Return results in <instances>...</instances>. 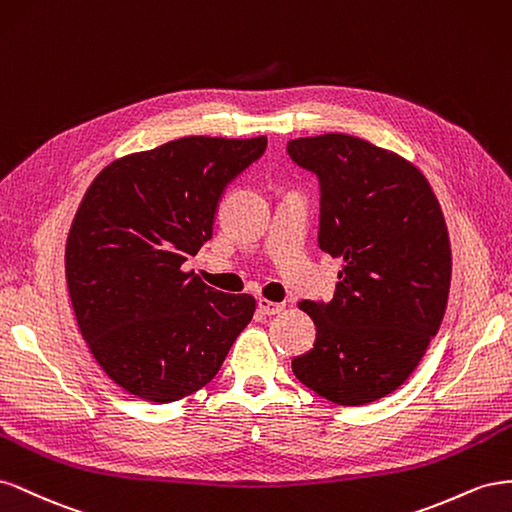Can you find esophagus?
Listing matches in <instances>:
<instances>
[{
    "label": "esophagus",
    "instance_id": "esophagus-1",
    "mask_svg": "<svg viewBox=\"0 0 512 512\" xmlns=\"http://www.w3.org/2000/svg\"><path fill=\"white\" fill-rule=\"evenodd\" d=\"M257 306L264 315H279L285 309L283 302H272V300H264V298L257 302Z\"/></svg>",
    "mask_w": 512,
    "mask_h": 512
}]
</instances>
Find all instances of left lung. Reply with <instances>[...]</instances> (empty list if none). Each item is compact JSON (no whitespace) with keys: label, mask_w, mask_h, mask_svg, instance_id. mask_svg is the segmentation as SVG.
Instances as JSON below:
<instances>
[{"label":"left lung","mask_w":512,"mask_h":512,"mask_svg":"<svg viewBox=\"0 0 512 512\" xmlns=\"http://www.w3.org/2000/svg\"><path fill=\"white\" fill-rule=\"evenodd\" d=\"M287 154L319 180V248L343 257L332 300L298 304L317 337L291 369L337 405L377 401L440 330L452 270L442 208L414 165L364 139H291Z\"/></svg>","instance_id":"obj_1"}]
</instances>
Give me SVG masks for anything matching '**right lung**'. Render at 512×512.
Returning a JSON list of instances; mask_svg holds the SVG:
<instances>
[{"label": "right lung", "instance_id": "obj_1", "mask_svg": "<svg viewBox=\"0 0 512 512\" xmlns=\"http://www.w3.org/2000/svg\"><path fill=\"white\" fill-rule=\"evenodd\" d=\"M268 139L182 137L102 169L66 242V281L83 339L115 384L171 403L206 386L255 313L182 266L212 238L229 182Z\"/></svg>", "mask_w": 512, "mask_h": 512}]
</instances>
